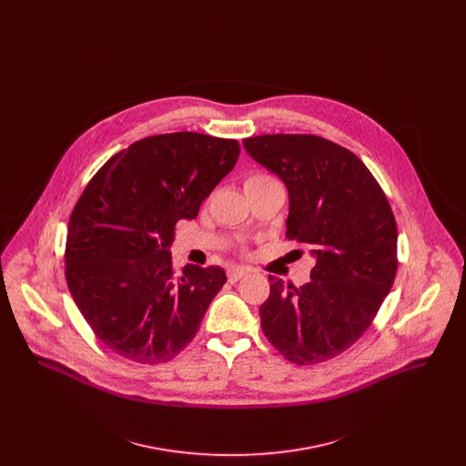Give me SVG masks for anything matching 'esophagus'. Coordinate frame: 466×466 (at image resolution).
Returning a JSON list of instances; mask_svg holds the SVG:
<instances>
[{
  "label": "esophagus",
  "instance_id": "1",
  "mask_svg": "<svg viewBox=\"0 0 466 466\" xmlns=\"http://www.w3.org/2000/svg\"><path fill=\"white\" fill-rule=\"evenodd\" d=\"M246 274H248V268H243V267H232V268H228L227 278H228L230 283H238L239 279H243Z\"/></svg>",
  "mask_w": 466,
  "mask_h": 466
}]
</instances>
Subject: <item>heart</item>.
<instances>
[{"label": "heart", "instance_id": "1", "mask_svg": "<svg viewBox=\"0 0 466 466\" xmlns=\"http://www.w3.org/2000/svg\"><path fill=\"white\" fill-rule=\"evenodd\" d=\"M268 181H274V177H268L266 173H251V175H248V177H244V190L249 192L251 188L260 187V185H266Z\"/></svg>", "mask_w": 466, "mask_h": 466}]
</instances>
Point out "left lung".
I'll return each instance as SVG.
<instances>
[{
    "label": "left lung",
    "instance_id": "1",
    "mask_svg": "<svg viewBox=\"0 0 466 466\" xmlns=\"http://www.w3.org/2000/svg\"><path fill=\"white\" fill-rule=\"evenodd\" d=\"M244 150L289 188L287 238L310 246L302 287L270 279L260 306L268 342L297 365L344 353L367 332L397 276V222L376 177L348 148L314 134H262Z\"/></svg>",
    "mask_w": 466,
    "mask_h": 466
}]
</instances>
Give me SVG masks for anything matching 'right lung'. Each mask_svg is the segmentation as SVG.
Instances as JSON below:
<instances>
[{
  "instance_id": "obj_1",
  "label": "right lung",
  "mask_w": 466,
  "mask_h": 466,
  "mask_svg": "<svg viewBox=\"0 0 466 466\" xmlns=\"http://www.w3.org/2000/svg\"><path fill=\"white\" fill-rule=\"evenodd\" d=\"M236 139L157 134L118 152L92 177L67 225V289L97 339L136 363L183 351L227 276L220 267H183L171 244L179 220L238 162Z\"/></svg>"
}]
</instances>
